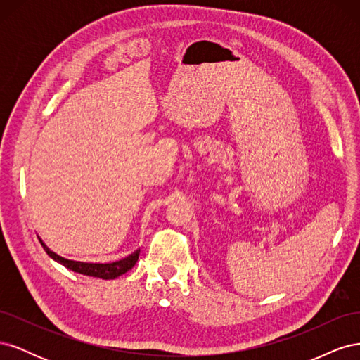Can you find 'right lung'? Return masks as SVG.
Returning a JSON list of instances; mask_svg holds the SVG:
<instances>
[{"mask_svg": "<svg viewBox=\"0 0 360 360\" xmlns=\"http://www.w3.org/2000/svg\"><path fill=\"white\" fill-rule=\"evenodd\" d=\"M43 249L46 250V254L53 258L56 261H58L60 264H63L64 267H68L73 271H76V274H81V275H86V276H94V278H102V279H115L118 278L120 275L126 274L127 270L132 269L136 261H138V257H139V249L135 250V252L132 255H129L127 258L124 259H120V261H115V263H111V264H93V263H79V261H72V259H66L63 258L60 255H57L56 252H52V250L43 243L40 242Z\"/></svg>", "mask_w": 360, "mask_h": 360, "instance_id": "1", "label": "right lung"}]
</instances>
